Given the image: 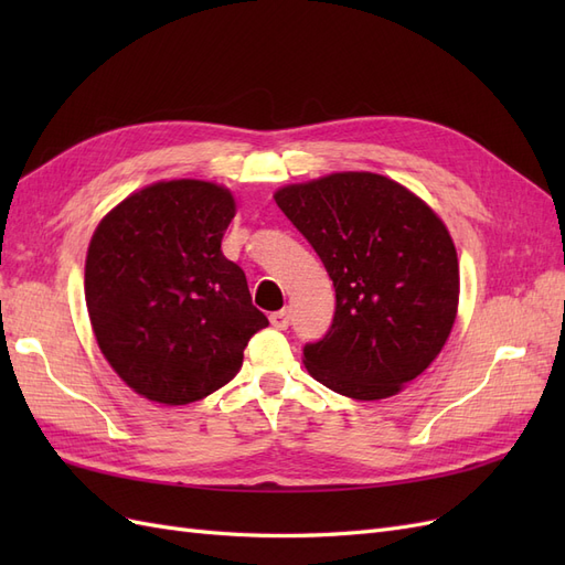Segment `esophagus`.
<instances>
[{"label": "esophagus", "mask_w": 565, "mask_h": 565, "mask_svg": "<svg viewBox=\"0 0 565 565\" xmlns=\"http://www.w3.org/2000/svg\"><path fill=\"white\" fill-rule=\"evenodd\" d=\"M268 320H270L273 328H278V330H287V324H289V311H287V309H282V311L270 313V316H268Z\"/></svg>", "instance_id": "obj_1"}]
</instances>
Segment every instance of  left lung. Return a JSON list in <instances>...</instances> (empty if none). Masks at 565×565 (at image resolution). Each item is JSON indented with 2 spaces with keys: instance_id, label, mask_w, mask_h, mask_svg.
Returning a JSON list of instances; mask_svg holds the SVG:
<instances>
[{
  "instance_id": "1",
  "label": "left lung",
  "mask_w": 565,
  "mask_h": 565,
  "mask_svg": "<svg viewBox=\"0 0 565 565\" xmlns=\"http://www.w3.org/2000/svg\"><path fill=\"white\" fill-rule=\"evenodd\" d=\"M273 198L337 292L328 334L303 347L306 370L355 401L396 396L436 361L457 318L459 264L446 224L372 172L292 183Z\"/></svg>"
}]
</instances>
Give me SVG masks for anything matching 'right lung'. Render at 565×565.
Here are the masks:
<instances>
[{"instance_id": "right-lung-1", "label": "right lung", "mask_w": 565, "mask_h": 565, "mask_svg": "<svg viewBox=\"0 0 565 565\" xmlns=\"http://www.w3.org/2000/svg\"><path fill=\"white\" fill-rule=\"evenodd\" d=\"M235 200L198 179L158 181L92 235L84 297L100 353L139 396L185 405L228 384L268 318L221 252Z\"/></svg>"}]
</instances>
